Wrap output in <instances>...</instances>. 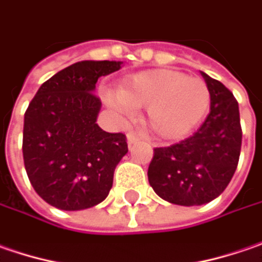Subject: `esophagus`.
I'll list each match as a JSON object with an SVG mask.
<instances>
[{
    "instance_id": "34e87169",
    "label": "esophagus",
    "mask_w": 262,
    "mask_h": 262,
    "mask_svg": "<svg viewBox=\"0 0 262 262\" xmlns=\"http://www.w3.org/2000/svg\"><path fill=\"white\" fill-rule=\"evenodd\" d=\"M126 138H127V143H129V146H130L132 143H135V142H138L141 138L136 135V133H133V132H129L127 135H126Z\"/></svg>"
}]
</instances>
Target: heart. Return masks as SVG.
<instances>
[{"label":"heart","mask_w":262,"mask_h":262,"mask_svg":"<svg viewBox=\"0 0 262 262\" xmlns=\"http://www.w3.org/2000/svg\"><path fill=\"white\" fill-rule=\"evenodd\" d=\"M105 104L123 114L148 107V129L160 139L174 141L188 136L210 111L211 94L199 77L157 69L124 79L117 92L104 91Z\"/></svg>","instance_id":"1"}]
</instances>
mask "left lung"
I'll return each mask as SVG.
<instances>
[{"label":"left lung","mask_w":262,"mask_h":262,"mask_svg":"<svg viewBox=\"0 0 262 262\" xmlns=\"http://www.w3.org/2000/svg\"><path fill=\"white\" fill-rule=\"evenodd\" d=\"M211 94L210 113L190 138L155 148L148 180L170 204L193 207L220 196L233 177L242 145L239 105L222 82L201 72Z\"/></svg>","instance_id":"left-lung-1"}]
</instances>
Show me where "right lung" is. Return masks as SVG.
Instances as JSON below:
<instances>
[{
    "label": "right lung",
    "mask_w": 262,
    "mask_h": 262,
    "mask_svg": "<svg viewBox=\"0 0 262 262\" xmlns=\"http://www.w3.org/2000/svg\"><path fill=\"white\" fill-rule=\"evenodd\" d=\"M123 61H79L38 89L25 113L23 160L36 193L64 211L95 207L108 196L114 170L127 154L123 133L98 126L95 85Z\"/></svg>",
    "instance_id": "1"
}]
</instances>
